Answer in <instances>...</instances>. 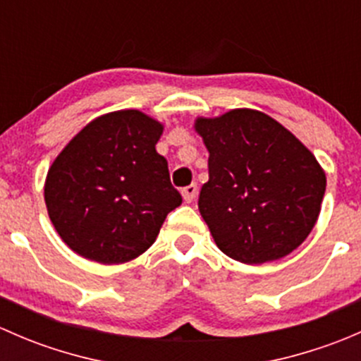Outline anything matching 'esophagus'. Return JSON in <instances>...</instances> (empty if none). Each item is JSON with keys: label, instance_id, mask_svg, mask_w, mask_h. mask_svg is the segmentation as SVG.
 Returning a JSON list of instances; mask_svg holds the SVG:
<instances>
[{"label": "esophagus", "instance_id": "obj_1", "mask_svg": "<svg viewBox=\"0 0 361 361\" xmlns=\"http://www.w3.org/2000/svg\"><path fill=\"white\" fill-rule=\"evenodd\" d=\"M181 195H183L185 202H194L195 195H197V185H188V187H185L183 190H181Z\"/></svg>", "mask_w": 361, "mask_h": 361}]
</instances>
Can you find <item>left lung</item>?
I'll list each match as a JSON object with an SVG mask.
<instances>
[{
  "label": "left lung",
  "instance_id": "8db88e82",
  "mask_svg": "<svg viewBox=\"0 0 361 361\" xmlns=\"http://www.w3.org/2000/svg\"><path fill=\"white\" fill-rule=\"evenodd\" d=\"M209 152L199 211L227 257L257 265L297 250L322 211L326 176L314 155L265 113L197 116Z\"/></svg>",
  "mask_w": 361,
  "mask_h": 361
}]
</instances>
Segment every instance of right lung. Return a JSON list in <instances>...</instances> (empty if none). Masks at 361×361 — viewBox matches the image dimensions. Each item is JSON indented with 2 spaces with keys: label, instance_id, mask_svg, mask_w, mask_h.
I'll return each mask as SVG.
<instances>
[{
  "label": "right lung",
  "instance_id": "obj_1",
  "mask_svg": "<svg viewBox=\"0 0 361 361\" xmlns=\"http://www.w3.org/2000/svg\"><path fill=\"white\" fill-rule=\"evenodd\" d=\"M162 130L140 110L111 111L87 123L54 160L47 211L80 257L104 265L140 257L181 204L167 160L155 150Z\"/></svg>",
  "mask_w": 361,
  "mask_h": 361
}]
</instances>
